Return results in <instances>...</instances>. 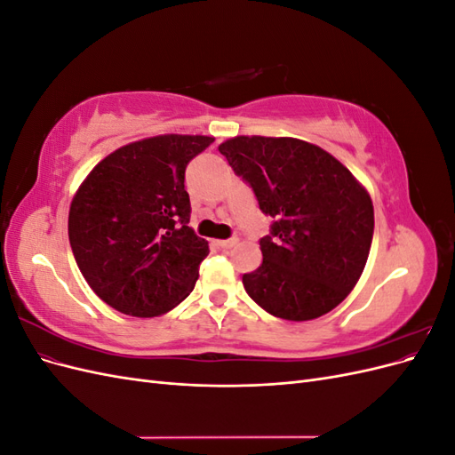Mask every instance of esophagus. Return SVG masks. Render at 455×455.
I'll list each match as a JSON object with an SVG mask.
<instances>
[{
	"mask_svg": "<svg viewBox=\"0 0 455 455\" xmlns=\"http://www.w3.org/2000/svg\"><path fill=\"white\" fill-rule=\"evenodd\" d=\"M237 244V239L233 237V239H226V241H216V246H220V249H224V251H229V249H233V246Z\"/></svg>",
	"mask_w": 455,
	"mask_h": 455,
	"instance_id": "obj_1",
	"label": "esophagus"
}]
</instances>
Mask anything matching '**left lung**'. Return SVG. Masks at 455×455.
Instances as JSON below:
<instances>
[{"label":"left lung","instance_id":"obj_1","mask_svg":"<svg viewBox=\"0 0 455 455\" xmlns=\"http://www.w3.org/2000/svg\"><path fill=\"white\" fill-rule=\"evenodd\" d=\"M273 218L264 259L244 291L273 316L311 321L349 296L366 266L374 206L363 184L323 148L298 139L235 136L218 146Z\"/></svg>","mask_w":455,"mask_h":455}]
</instances>
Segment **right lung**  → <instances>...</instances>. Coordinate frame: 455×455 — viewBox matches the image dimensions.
Returning <instances> with one entry per match:
<instances>
[{
  "label": "right lung",
  "instance_id": "obj_1",
  "mask_svg": "<svg viewBox=\"0 0 455 455\" xmlns=\"http://www.w3.org/2000/svg\"><path fill=\"white\" fill-rule=\"evenodd\" d=\"M212 142L201 134L131 142L104 157L76 191L68 237L79 271L108 306L148 319L194 291L209 243L188 226L184 174Z\"/></svg>",
  "mask_w": 455,
  "mask_h": 455
}]
</instances>
